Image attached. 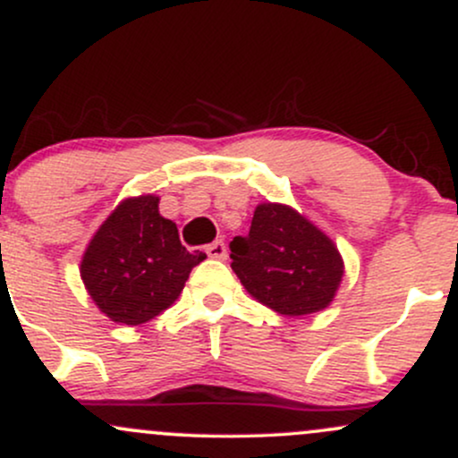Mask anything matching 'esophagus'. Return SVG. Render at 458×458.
Listing matches in <instances>:
<instances>
[{
  "instance_id": "34e87169",
  "label": "esophagus",
  "mask_w": 458,
  "mask_h": 458,
  "mask_svg": "<svg viewBox=\"0 0 458 458\" xmlns=\"http://www.w3.org/2000/svg\"><path fill=\"white\" fill-rule=\"evenodd\" d=\"M204 251H207L208 259H215V260H224L225 256H228V247H225V243L222 239L213 241L211 245L204 247Z\"/></svg>"
}]
</instances>
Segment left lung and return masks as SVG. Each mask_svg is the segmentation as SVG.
<instances>
[{"instance_id":"left-lung-1","label":"left lung","mask_w":458,"mask_h":458,"mask_svg":"<svg viewBox=\"0 0 458 458\" xmlns=\"http://www.w3.org/2000/svg\"><path fill=\"white\" fill-rule=\"evenodd\" d=\"M230 251L245 291L284 317H308L327 308L344 276L334 241L280 202H260L250 234L234 236Z\"/></svg>"}]
</instances>
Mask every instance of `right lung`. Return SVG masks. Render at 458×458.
<instances>
[{
	"instance_id": "1",
	"label": "right lung",
	"mask_w": 458,
	"mask_h": 458,
	"mask_svg": "<svg viewBox=\"0 0 458 458\" xmlns=\"http://www.w3.org/2000/svg\"><path fill=\"white\" fill-rule=\"evenodd\" d=\"M204 259L181 245L176 224L159 213V196L146 193L124 198L98 225L79 273L105 317L133 327L170 308Z\"/></svg>"
}]
</instances>
